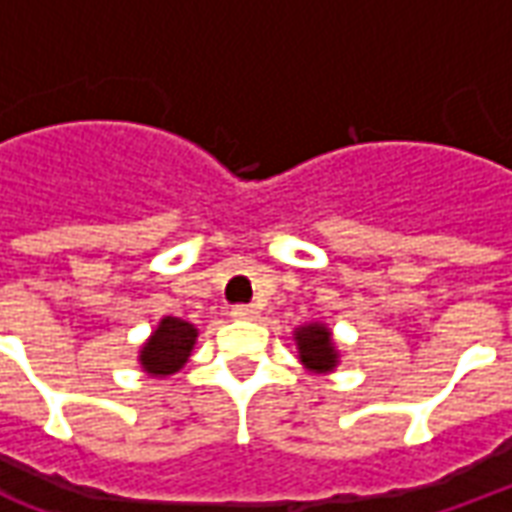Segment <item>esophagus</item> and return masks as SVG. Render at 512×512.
I'll use <instances>...</instances> for the list:
<instances>
[{
	"label": "esophagus",
	"instance_id": "1",
	"mask_svg": "<svg viewBox=\"0 0 512 512\" xmlns=\"http://www.w3.org/2000/svg\"><path fill=\"white\" fill-rule=\"evenodd\" d=\"M230 315H233L235 321H255L257 315H260V310H257L255 304H235L233 310H230Z\"/></svg>",
	"mask_w": 512,
	"mask_h": 512
}]
</instances>
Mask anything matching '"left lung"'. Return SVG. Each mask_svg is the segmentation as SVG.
I'll return each instance as SVG.
<instances>
[{
	"label": "left lung",
	"instance_id": "obj_1",
	"mask_svg": "<svg viewBox=\"0 0 512 512\" xmlns=\"http://www.w3.org/2000/svg\"><path fill=\"white\" fill-rule=\"evenodd\" d=\"M293 340L299 348L301 365L310 373H332L340 362L337 345H334L332 332L326 329V323H304L293 332Z\"/></svg>",
	"mask_w": 512,
	"mask_h": 512
}]
</instances>
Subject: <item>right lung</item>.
Wrapping results in <instances>:
<instances>
[{
	"label": "right lung",
	"mask_w": 512,
	"mask_h": 512,
	"mask_svg": "<svg viewBox=\"0 0 512 512\" xmlns=\"http://www.w3.org/2000/svg\"><path fill=\"white\" fill-rule=\"evenodd\" d=\"M197 343V329L189 321L180 318H161L156 332L147 337V343L139 351V365L145 373L156 378L172 376L189 362L191 348Z\"/></svg>",
	"instance_id": "obj_1"
}]
</instances>
